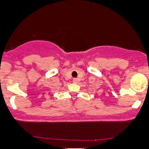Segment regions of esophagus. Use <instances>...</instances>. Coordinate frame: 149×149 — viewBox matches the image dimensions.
Listing matches in <instances>:
<instances>
[{
  "label": "esophagus",
  "mask_w": 149,
  "mask_h": 149,
  "mask_svg": "<svg viewBox=\"0 0 149 149\" xmlns=\"http://www.w3.org/2000/svg\"><path fill=\"white\" fill-rule=\"evenodd\" d=\"M72 81H73V83H78V79L74 78L72 79Z\"/></svg>",
  "instance_id": "1"
}]
</instances>
